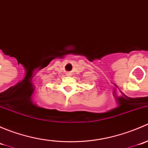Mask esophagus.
I'll use <instances>...</instances> for the list:
<instances>
[{
  "label": "esophagus",
  "instance_id": "esophagus-1",
  "mask_svg": "<svg viewBox=\"0 0 148 148\" xmlns=\"http://www.w3.org/2000/svg\"><path fill=\"white\" fill-rule=\"evenodd\" d=\"M67 76H71V74H67Z\"/></svg>",
  "mask_w": 148,
  "mask_h": 148
}]
</instances>
